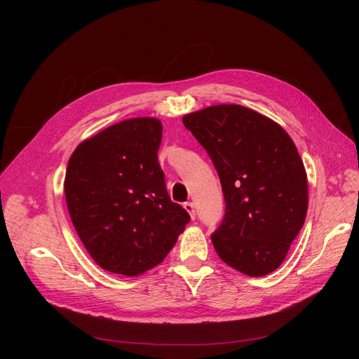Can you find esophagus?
I'll return each mask as SVG.
<instances>
[{
	"label": "esophagus",
	"instance_id": "1",
	"mask_svg": "<svg viewBox=\"0 0 359 359\" xmlns=\"http://www.w3.org/2000/svg\"><path fill=\"white\" fill-rule=\"evenodd\" d=\"M184 210H186V211L190 214L191 219H194V215H196V212H194V205H193L191 202H186V203H184Z\"/></svg>",
	"mask_w": 359,
	"mask_h": 359
}]
</instances>
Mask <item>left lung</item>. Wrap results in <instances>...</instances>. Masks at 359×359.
<instances>
[{"label": "left lung", "instance_id": "left-lung-1", "mask_svg": "<svg viewBox=\"0 0 359 359\" xmlns=\"http://www.w3.org/2000/svg\"><path fill=\"white\" fill-rule=\"evenodd\" d=\"M219 173L224 219L211 240L224 264L250 277L276 271L306 222L309 184L286 130L241 104L182 116Z\"/></svg>", "mask_w": 359, "mask_h": 359}]
</instances>
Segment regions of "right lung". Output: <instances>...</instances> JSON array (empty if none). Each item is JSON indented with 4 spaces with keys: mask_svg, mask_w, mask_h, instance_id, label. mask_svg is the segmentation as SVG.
Returning <instances> with one entry per match:
<instances>
[{
    "mask_svg": "<svg viewBox=\"0 0 359 359\" xmlns=\"http://www.w3.org/2000/svg\"><path fill=\"white\" fill-rule=\"evenodd\" d=\"M160 119H124L85 139L69 160V214L94 262L136 277L157 266L190 222L169 198L157 151Z\"/></svg>",
    "mask_w": 359,
    "mask_h": 359,
    "instance_id": "add662e5",
    "label": "right lung"
}]
</instances>
